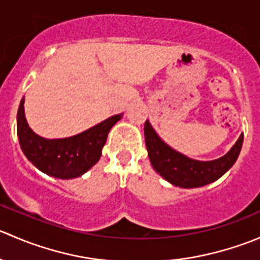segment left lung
I'll return each instance as SVG.
<instances>
[{
  "mask_svg": "<svg viewBox=\"0 0 260 260\" xmlns=\"http://www.w3.org/2000/svg\"><path fill=\"white\" fill-rule=\"evenodd\" d=\"M145 141L149 161L170 183L183 188L201 187L222 176L238 159L243 146V135L226 154L212 161H198L175 151L164 142L152 128L148 120L145 123Z\"/></svg>",
  "mask_w": 260,
  "mask_h": 260,
  "instance_id": "obj_1",
  "label": "left lung"
}]
</instances>
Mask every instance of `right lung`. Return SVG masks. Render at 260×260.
Returning a JSON list of instances; mask_svg holds the SVG:
<instances>
[{
  "label": "right lung",
  "mask_w": 260,
  "mask_h": 260,
  "mask_svg": "<svg viewBox=\"0 0 260 260\" xmlns=\"http://www.w3.org/2000/svg\"><path fill=\"white\" fill-rule=\"evenodd\" d=\"M23 103L22 98L17 112V136L23 154L41 172L62 180L81 176L99 161L109 131L123 115H112L73 137L48 140L28 127Z\"/></svg>",
  "instance_id": "add662e5"
}]
</instances>
